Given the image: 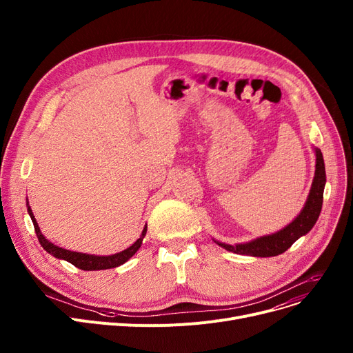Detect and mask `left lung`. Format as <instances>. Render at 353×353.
<instances>
[{
    "mask_svg": "<svg viewBox=\"0 0 353 353\" xmlns=\"http://www.w3.org/2000/svg\"><path fill=\"white\" fill-rule=\"evenodd\" d=\"M314 153H316V170H314L312 188L305 203V208L302 209L298 217L292 220V223H289L279 232L257 237L246 243L228 245L219 242V240H214V243L237 254H246L253 257H270L286 252L296 240L309 233L321 214L323 203V189L326 183L322 152L319 148H314Z\"/></svg>",
    "mask_w": 353,
    "mask_h": 353,
    "instance_id": "8db88e82",
    "label": "left lung"
}]
</instances>
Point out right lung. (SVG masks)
Returning a JSON list of instances; mask_svg holds the SVG:
<instances>
[{
    "instance_id": "add662e5",
    "label": "right lung",
    "mask_w": 353,
    "mask_h": 353,
    "mask_svg": "<svg viewBox=\"0 0 353 353\" xmlns=\"http://www.w3.org/2000/svg\"><path fill=\"white\" fill-rule=\"evenodd\" d=\"M27 210H28V214L32 220V225H34V229H35V233H37V237H39V242L41 243L43 249L46 252H48L50 254H52L54 257L57 259H63V261H67L70 262L71 265H74L76 268L81 269V270H104V269H113V268H117L123 263H125L130 257H132L141 246V242L145 236V232H147V226H144L143 232H141V236L136 240V242L127 248L125 250L120 252V253H116V254H111V256H96V254H87V253H80V252H71V250H67V249H63V248H59L55 246L54 243L48 242V240L44 237V234L41 233L40 228H39V223H37V220L32 214V210L31 208L28 206V201H27Z\"/></svg>"
}]
</instances>
